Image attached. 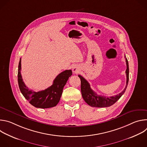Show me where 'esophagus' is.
Listing matches in <instances>:
<instances>
[{
	"mask_svg": "<svg viewBox=\"0 0 147 147\" xmlns=\"http://www.w3.org/2000/svg\"><path fill=\"white\" fill-rule=\"evenodd\" d=\"M80 67L78 66H74L72 69V71L74 73H78L80 71Z\"/></svg>",
	"mask_w": 147,
	"mask_h": 147,
	"instance_id": "obj_1",
	"label": "esophagus"
}]
</instances>
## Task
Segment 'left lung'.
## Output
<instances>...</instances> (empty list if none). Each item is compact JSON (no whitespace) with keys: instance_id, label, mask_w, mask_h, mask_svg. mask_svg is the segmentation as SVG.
Wrapping results in <instances>:
<instances>
[{"instance_id":"obj_1","label":"left lung","mask_w":147,"mask_h":147,"mask_svg":"<svg viewBox=\"0 0 147 147\" xmlns=\"http://www.w3.org/2000/svg\"><path fill=\"white\" fill-rule=\"evenodd\" d=\"M125 61H126L127 69L125 70L126 73L127 80H126V86H125L124 90L120 94L112 96H104L97 95L90 87L89 82L80 75H78L79 78L81 80V91L82 96L85 100V102L89 105L90 106L95 108H105L109 107L113 105L119 98L123 95L125 90L127 88L129 79V63L127 59L125 58Z\"/></svg>"}]
</instances>
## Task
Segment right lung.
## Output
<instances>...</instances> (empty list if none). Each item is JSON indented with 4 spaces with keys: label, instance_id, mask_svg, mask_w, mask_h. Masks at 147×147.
<instances>
[{
    "label": "right lung",
    "instance_id": "1",
    "mask_svg": "<svg viewBox=\"0 0 147 147\" xmlns=\"http://www.w3.org/2000/svg\"><path fill=\"white\" fill-rule=\"evenodd\" d=\"M21 58L18 69V83L21 92L25 98L38 108H50L56 106L62 94L63 90L69 79L72 75L71 70H66L60 73L53 80V84L45 90L35 92L30 90L23 81L21 75Z\"/></svg>",
    "mask_w": 147,
    "mask_h": 147
}]
</instances>
